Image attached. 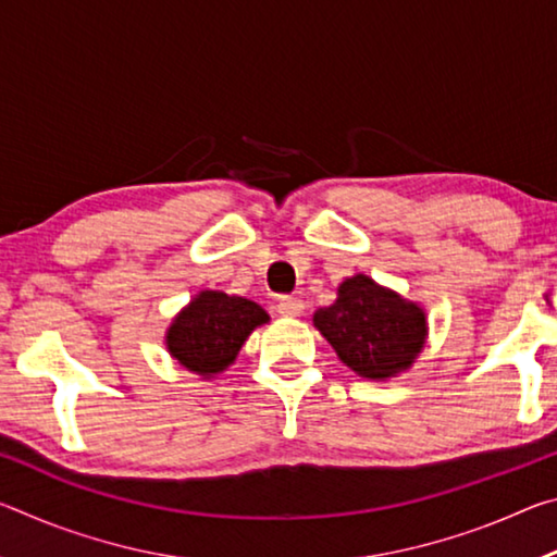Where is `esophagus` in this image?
Masks as SVG:
<instances>
[{"mask_svg": "<svg viewBox=\"0 0 557 557\" xmlns=\"http://www.w3.org/2000/svg\"><path fill=\"white\" fill-rule=\"evenodd\" d=\"M277 312L282 317H301L305 314V301L297 297H282L277 301Z\"/></svg>", "mask_w": 557, "mask_h": 557, "instance_id": "34e87169", "label": "esophagus"}]
</instances>
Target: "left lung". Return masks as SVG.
Wrapping results in <instances>:
<instances>
[{
  "label": "left lung",
  "instance_id": "obj_1",
  "mask_svg": "<svg viewBox=\"0 0 557 557\" xmlns=\"http://www.w3.org/2000/svg\"><path fill=\"white\" fill-rule=\"evenodd\" d=\"M314 326L348 369L371 381L408 371L428 336L420 305L375 285L369 275L344 280L334 305L317 309Z\"/></svg>",
  "mask_w": 557,
  "mask_h": 557
}]
</instances>
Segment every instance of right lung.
<instances>
[{"mask_svg":"<svg viewBox=\"0 0 557 557\" xmlns=\"http://www.w3.org/2000/svg\"><path fill=\"white\" fill-rule=\"evenodd\" d=\"M268 322V312L256 301L203 289L166 329V348L186 371L213 379L235 361L252 329Z\"/></svg>","mask_w":557,"mask_h":557,"instance_id":"obj_1","label":"right lung"}]
</instances>
